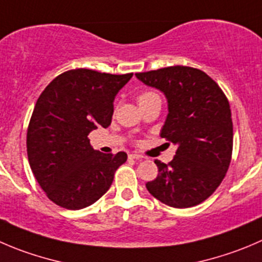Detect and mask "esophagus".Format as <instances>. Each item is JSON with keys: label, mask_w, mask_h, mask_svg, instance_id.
I'll return each instance as SVG.
<instances>
[{"label": "esophagus", "mask_w": 262, "mask_h": 262, "mask_svg": "<svg viewBox=\"0 0 262 262\" xmlns=\"http://www.w3.org/2000/svg\"><path fill=\"white\" fill-rule=\"evenodd\" d=\"M129 159H134V160H142L143 156L139 154H129Z\"/></svg>", "instance_id": "1"}]
</instances>
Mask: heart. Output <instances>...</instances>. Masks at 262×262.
I'll return each instance as SVG.
<instances>
[{
	"instance_id": "obj_1",
	"label": "heart",
	"mask_w": 262,
	"mask_h": 262,
	"mask_svg": "<svg viewBox=\"0 0 262 262\" xmlns=\"http://www.w3.org/2000/svg\"><path fill=\"white\" fill-rule=\"evenodd\" d=\"M154 97H159V95L155 92H152V91H146V92L141 93V95L138 96V102L142 103V102H144V101L151 100V98H154Z\"/></svg>"
}]
</instances>
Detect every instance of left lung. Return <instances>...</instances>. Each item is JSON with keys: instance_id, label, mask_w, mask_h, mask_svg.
Here are the masks:
<instances>
[{"instance_id": "1", "label": "left lung", "mask_w": 262, "mask_h": 262, "mask_svg": "<svg viewBox=\"0 0 262 262\" xmlns=\"http://www.w3.org/2000/svg\"><path fill=\"white\" fill-rule=\"evenodd\" d=\"M136 77L165 95L169 114L160 136L178 146L169 164L155 160L159 174L147 182V189L167 206L200 205L219 187L232 160L228 98L215 80L194 68L177 65Z\"/></svg>"}]
</instances>
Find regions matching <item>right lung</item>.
Wrapping results in <instances>:
<instances>
[{"instance_id":"add662e5","label":"right lung","mask_w":262,"mask_h":262,"mask_svg":"<svg viewBox=\"0 0 262 262\" xmlns=\"http://www.w3.org/2000/svg\"><path fill=\"white\" fill-rule=\"evenodd\" d=\"M132 77L74 69L40 93L28 126V160L40 188L58 206L80 210L95 204L128 159L125 152L93 149L88 134L110 125L115 96Z\"/></svg>"}]
</instances>
